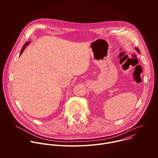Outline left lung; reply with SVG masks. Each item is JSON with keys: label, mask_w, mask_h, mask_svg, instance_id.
Returning a JSON list of instances; mask_svg holds the SVG:
<instances>
[{"label": "left lung", "mask_w": 158, "mask_h": 158, "mask_svg": "<svg viewBox=\"0 0 158 158\" xmlns=\"http://www.w3.org/2000/svg\"><path fill=\"white\" fill-rule=\"evenodd\" d=\"M136 50H137L138 52H139V53H140V51H139V50L138 48H136Z\"/></svg>", "instance_id": "obj_1"}]
</instances>
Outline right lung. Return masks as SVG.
Instances as JSON below:
<instances>
[{"label":"right lung","instance_id":"add662e5","mask_svg":"<svg viewBox=\"0 0 158 158\" xmlns=\"http://www.w3.org/2000/svg\"><path fill=\"white\" fill-rule=\"evenodd\" d=\"M29 42H29V41H27V42H26V43H25V44H24V46H23V47H22V49H21V51H20V54L22 53V52H23V51H24V50L25 49V48H26V47L27 46V45L29 44Z\"/></svg>","mask_w":158,"mask_h":158}]
</instances>
